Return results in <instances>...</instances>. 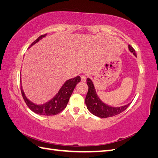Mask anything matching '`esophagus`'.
Returning a JSON list of instances; mask_svg holds the SVG:
<instances>
[{
	"instance_id": "34e87169",
	"label": "esophagus",
	"mask_w": 158,
	"mask_h": 158,
	"mask_svg": "<svg viewBox=\"0 0 158 158\" xmlns=\"http://www.w3.org/2000/svg\"><path fill=\"white\" fill-rule=\"evenodd\" d=\"M81 81L85 82L86 81V79H87V77L85 75H81Z\"/></svg>"
}]
</instances>
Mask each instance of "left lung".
Instances as JSON below:
<instances>
[{
    "label": "left lung",
    "mask_w": 158,
    "mask_h": 158,
    "mask_svg": "<svg viewBox=\"0 0 158 158\" xmlns=\"http://www.w3.org/2000/svg\"><path fill=\"white\" fill-rule=\"evenodd\" d=\"M128 48L130 51L133 53V54L135 56H136L135 50L133 49L132 47L128 45ZM86 81L87 84L88 85V92L85 100V105L89 111L92 113L93 115L101 117V118H106V117L115 116L124 111L131 104L130 102L126 105L119 107H113L107 105L102 102L99 98L98 95H97L92 80L88 78Z\"/></svg>",
    "instance_id": "8db88e82"
}]
</instances>
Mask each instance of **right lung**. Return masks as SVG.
Returning a JSON list of instances; mask_svg holds the SVG:
<instances>
[{"label":"right lung","instance_id":"add662e5","mask_svg":"<svg viewBox=\"0 0 158 158\" xmlns=\"http://www.w3.org/2000/svg\"><path fill=\"white\" fill-rule=\"evenodd\" d=\"M45 36L46 34L40 36L37 39H36L35 41L32 43L28 48H31L33 45H35L36 43H37L39 40H41L42 38L45 37ZM20 78H21V77H20ZM80 81H81V77L79 76H77L75 77V78L67 80V81L64 83L62 88L60 89L58 94H57L52 100H50L48 102L43 104V105H36V104L30 101V100L26 98V96L24 94V92H23V90L22 89L21 81H20V84H21L20 89H21L22 95L26 104L28 106V108L31 110H32L33 112L41 115H55L62 111V110L66 108L74 89H75L77 83L80 82Z\"/></svg>","mask_w":158,"mask_h":158}]
</instances>
